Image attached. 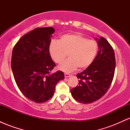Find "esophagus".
<instances>
[{
    "label": "esophagus",
    "mask_w": 130,
    "mask_h": 130,
    "mask_svg": "<svg viewBox=\"0 0 130 130\" xmlns=\"http://www.w3.org/2000/svg\"><path fill=\"white\" fill-rule=\"evenodd\" d=\"M64 75H65V77H70V76H71V74H70L69 73H65V74H64Z\"/></svg>",
    "instance_id": "1"
}]
</instances>
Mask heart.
I'll return each mask as SVG.
<instances>
[{
	"label": "heart",
	"instance_id": "obj_1",
	"mask_svg": "<svg viewBox=\"0 0 130 130\" xmlns=\"http://www.w3.org/2000/svg\"><path fill=\"white\" fill-rule=\"evenodd\" d=\"M98 49L95 40H88L79 34H68L61 36L59 41H51L49 53L57 63H62L68 54L69 59L59 65L58 69L71 72L77 67L82 70L90 67L97 54Z\"/></svg>",
	"mask_w": 130,
	"mask_h": 130
}]
</instances>
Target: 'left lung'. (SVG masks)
Instances as JSON below:
<instances>
[{
    "instance_id": "1",
    "label": "left lung",
    "mask_w": 130,
    "mask_h": 130,
    "mask_svg": "<svg viewBox=\"0 0 130 130\" xmlns=\"http://www.w3.org/2000/svg\"><path fill=\"white\" fill-rule=\"evenodd\" d=\"M95 40L99 47L97 55L90 67L77 74L78 86L71 90L74 100L84 104L92 103L102 97L114 75L116 58L112 47L103 37Z\"/></svg>"
}]
</instances>
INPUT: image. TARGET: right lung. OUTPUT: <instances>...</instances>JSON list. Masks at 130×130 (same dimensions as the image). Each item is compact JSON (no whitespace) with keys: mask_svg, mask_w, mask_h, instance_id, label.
Segmentation results:
<instances>
[{"mask_svg":"<svg viewBox=\"0 0 130 130\" xmlns=\"http://www.w3.org/2000/svg\"><path fill=\"white\" fill-rule=\"evenodd\" d=\"M51 27L37 28L21 38L14 46L11 66L16 84L28 99L43 103L52 98L64 73H51L56 64L49 53Z\"/></svg>","mask_w":130,"mask_h":130,"instance_id":"add662e5","label":"right lung"}]
</instances>
